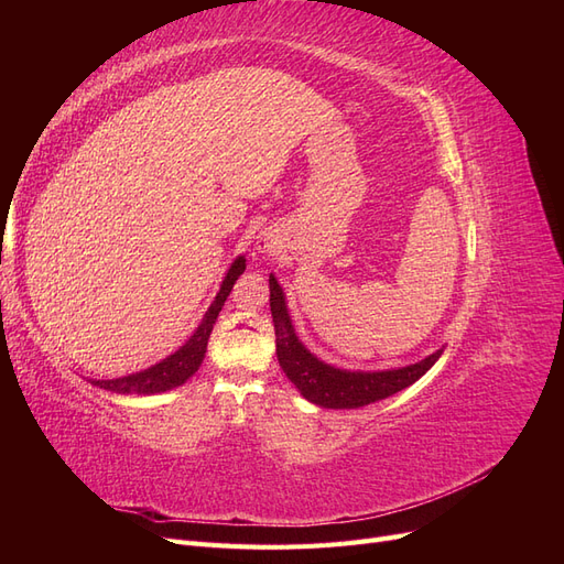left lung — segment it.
I'll list each match as a JSON object with an SVG mask.
<instances>
[{
	"instance_id": "8db88e82",
	"label": "left lung",
	"mask_w": 564,
	"mask_h": 564,
	"mask_svg": "<svg viewBox=\"0 0 564 564\" xmlns=\"http://www.w3.org/2000/svg\"><path fill=\"white\" fill-rule=\"evenodd\" d=\"M270 313L275 324V346L278 360L286 379L292 381L301 395L324 409H357L371 402L386 400L406 386L416 383L429 371L445 348L423 357L416 365H406L398 369L381 371H360V369H340L322 362L303 346L292 324V315L286 308L284 289L278 278L270 272Z\"/></svg>"
}]
</instances>
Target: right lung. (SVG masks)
Listing matches in <instances>:
<instances>
[{
    "instance_id": "obj_1",
    "label": "right lung",
    "mask_w": 564,
    "mask_h": 564,
    "mask_svg": "<svg viewBox=\"0 0 564 564\" xmlns=\"http://www.w3.org/2000/svg\"><path fill=\"white\" fill-rule=\"evenodd\" d=\"M245 268H247V259L245 256H237V259L230 263L224 282H220V289H218L216 299L212 301L209 311L204 313L193 336L187 338L176 352H172L169 357H164L162 362L152 365L143 371L129 373V377L89 379V381L104 390L119 392V395H155V392H166V390H174V388L183 386L199 369L204 355H207V344H209L216 317H218L220 308H224L226 299L232 292V284L237 282V278L242 275Z\"/></svg>"
}]
</instances>
